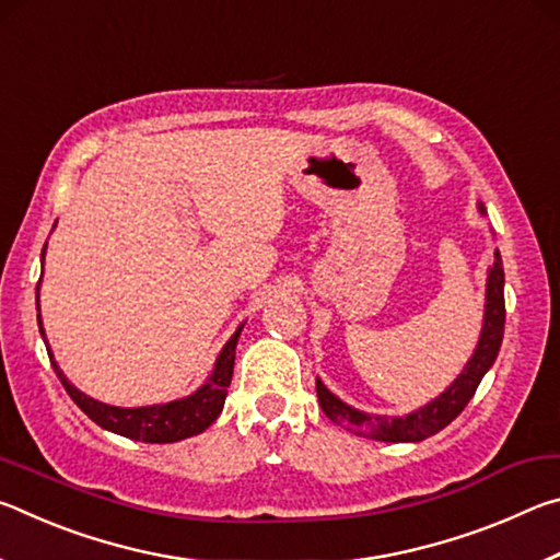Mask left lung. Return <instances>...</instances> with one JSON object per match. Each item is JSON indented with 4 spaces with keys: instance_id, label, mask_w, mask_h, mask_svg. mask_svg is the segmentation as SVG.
I'll use <instances>...</instances> for the list:
<instances>
[{
    "instance_id": "obj_1",
    "label": "left lung",
    "mask_w": 560,
    "mask_h": 560,
    "mask_svg": "<svg viewBox=\"0 0 560 560\" xmlns=\"http://www.w3.org/2000/svg\"><path fill=\"white\" fill-rule=\"evenodd\" d=\"M479 214H487L485 205H477ZM504 267H501V254L494 249V264H491L487 277V301H485V324H481V334L474 348L467 365L462 373L454 377L450 387H444L434 400L422 405L405 417H385V415H371L363 410H355L348 402L340 400L328 387L316 377V393L320 410H324L330 420L348 432L360 434V438L377 440V442H422L432 438L434 432L447 428V424L457 417L467 402L477 393L481 377L489 373L499 355L501 340H504Z\"/></svg>"
}]
</instances>
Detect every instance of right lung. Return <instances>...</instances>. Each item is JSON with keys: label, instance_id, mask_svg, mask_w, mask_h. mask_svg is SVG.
<instances>
[{"label": "right lung", "instance_id": "obj_1", "mask_svg": "<svg viewBox=\"0 0 560 560\" xmlns=\"http://www.w3.org/2000/svg\"><path fill=\"white\" fill-rule=\"evenodd\" d=\"M46 257V246L42 252V264ZM42 287V279H39ZM39 287H36V308H39ZM39 334L46 343V350H49V360L54 365L56 375H59L61 385L66 387V393L71 395V400L86 412L98 428L116 432L120 438L128 440H138V442H150V444H167V442H179L192 438V434L205 432L210 424L220 417L222 407H224V397H226V387L232 383V373H234V350H236V340H240V334L244 324L234 330L232 338L226 340L224 348L220 350V355L214 360V368L207 381L197 387L192 395L179 397V400L173 402H160V405H145V407H116V405H106L101 400H93L91 395L81 393L79 387L69 383V377L63 375L59 363L54 360V353L49 348V340H46V330L42 324V311L39 316Z\"/></svg>", "mask_w": 560, "mask_h": 560}]
</instances>
